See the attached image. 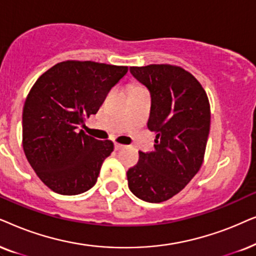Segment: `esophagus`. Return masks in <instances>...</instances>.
Segmentation results:
<instances>
[{
  "instance_id": "esophagus-1",
  "label": "esophagus",
  "mask_w": 256,
  "mask_h": 256,
  "mask_svg": "<svg viewBox=\"0 0 256 256\" xmlns=\"http://www.w3.org/2000/svg\"><path fill=\"white\" fill-rule=\"evenodd\" d=\"M122 148H124V145H122V144H118V142H114V148L117 150V151H118V150Z\"/></svg>"
}]
</instances>
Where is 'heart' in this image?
I'll list each match as a JSON object with an SVG mask.
<instances>
[{
  "mask_svg": "<svg viewBox=\"0 0 256 256\" xmlns=\"http://www.w3.org/2000/svg\"><path fill=\"white\" fill-rule=\"evenodd\" d=\"M137 88H138V86H137Z\"/></svg>",
  "mask_w": 256,
  "mask_h": 256,
  "instance_id": "obj_1",
  "label": "heart"
}]
</instances>
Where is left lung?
<instances>
[{
  "mask_svg": "<svg viewBox=\"0 0 256 256\" xmlns=\"http://www.w3.org/2000/svg\"><path fill=\"white\" fill-rule=\"evenodd\" d=\"M131 74L148 88V122L156 134L154 150L139 151L137 165L128 168V188L148 202H162L185 188L202 168L210 126L206 91L182 66L150 64L131 66Z\"/></svg>",
  "mask_w": 256,
  "mask_h": 256,
  "instance_id": "left-lung-1",
  "label": "left lung"
}]
</instances>
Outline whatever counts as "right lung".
<instances>
[{
  "label": "right lung",
  "instance_id": "obj_1",
  "mask_svg": "<svg viewBox=\"0 0 256 256\" xmlns=\"http://www.w3.org/2000/svg\"><path fill=\"white\" fill-rule=\"evenodd\" d=\"M128 66L92 60H64L50 68L30 88L22 114L26 156L43 184L63 196L94 186L102 164L114 151L83 130Z\"/></svg>",
  "mask_w": 256,
  "mask_h": 256
}]
</instances>
